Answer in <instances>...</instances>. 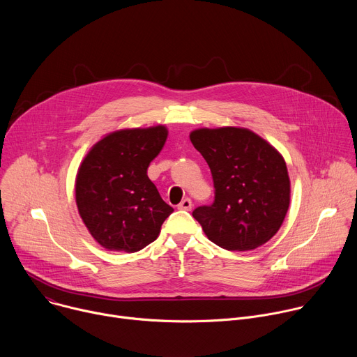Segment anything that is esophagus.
I'll return each instance as SVG.
<instances>
[{"instance_id": "34e87169", "label": "esophagus", "mask_w": 357, "mask_h": 357, "mask_svg": "<svg viewBox=\"0 0 357 357\" xmlns=\"http://www.w3.org/2000/svg\"><path fill=\"white\" fill-rule=\"evenodd\" d=\"M178 209H181V211H190L192 209V200L189 197H185L178 205Z\"/></svg>"}]
</instances>
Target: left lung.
<instances>
[{
	"label": "left lung",
	"instance_id": "8db88e82",
	"mask_svg": "<svg viewBox=\"0 0 357 357\" xmlns=\"http://www.w3.org/2000/svg\"><path fill=\"white\" fill-rule=\"evenodd\" d=\"M189 137L213 178L215 202L192 213L208 238L230 251L267 243L289 206L291 185L280 152L247 128H199Z\"/></svg>",
	"mask_w": 357,
	"mask_h": 357
}]
</instances>
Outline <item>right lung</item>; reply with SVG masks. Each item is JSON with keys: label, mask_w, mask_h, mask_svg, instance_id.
Wrapping results in <instances>:
<instances>
[{"label": "right lung", "mask_w": 357, "mask_h": 357, "mask_svg": "<svg viewBox=\"0 0 357 357\" xmlns=\"http://www.w3.org/2000/svg\"><path fill=\"white\" fill-rule=\"evenodd\" d=\"M167 137L164 126L120 130L89 151L76 176V205L100 245L135 252L158 237L174 209L146 169Z\"/></svg>", "instance_id": "add662e5"}]
</instances>
